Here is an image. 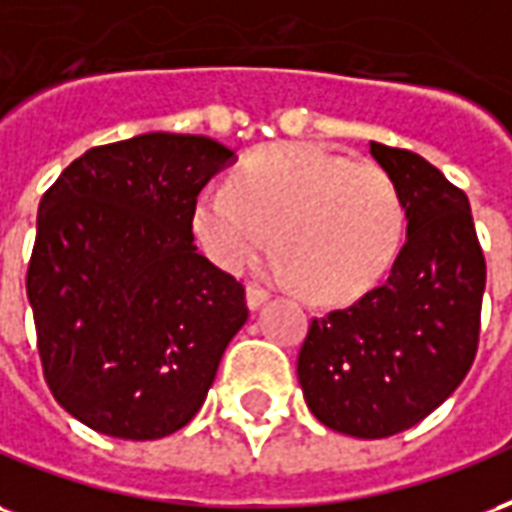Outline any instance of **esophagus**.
Returning a JSON list of instances; mask_svg holds the SVG:
<instances>
[{
  "label": "esophagus",
  "mask_w": 512,
  "mask_h": 512,
  "mask_svg": "<svg viewBox=\"0 0 512 512\" xmlns=\"http://www.w3.org/2000/svg\"><path fill=\"white\" fill-rule=\"evenodd\" d=\"M245 297H248V308L256 311L259 305H264V302L270 300V292H267L264 286H259V283H248V292H245Z\"/></svg>",
  "instance_id": "obj_1"
}]
</instances>
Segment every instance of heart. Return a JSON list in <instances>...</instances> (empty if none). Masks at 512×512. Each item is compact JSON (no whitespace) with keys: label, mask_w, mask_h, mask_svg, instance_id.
I'll return each mask as SVG.
<instances>
[{"label":"heart","mask_w":512,"mask_h":512,"mask_svg":"<svg viewBox=\"0 0 512 512\" xmlns=\"http://www.w3.org/2000/svg\"><path fill=\"white\" fill-rule=\"evenodd\" d=\"M406 212L393 177L371 160L316 144H281L248 160L234 188L210 185L193 229L212 259L245 270L272 245L278 270L322 300H352L390 270Z\"/></svg>","instance_id":"1"}]
</instances>
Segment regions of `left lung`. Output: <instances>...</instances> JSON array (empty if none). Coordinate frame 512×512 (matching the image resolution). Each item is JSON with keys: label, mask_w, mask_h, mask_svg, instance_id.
I'll use <instances>...</instances> for the list:
<instances>
[{"label": "left lung", "mask_w": 512, "mask_h": 512, "mask_svg": "<svg viewBox=\"0 0 512 512\" xmlns=\"http://www.w3.org/2000/svg\"><path fill=\"white\" fill-rule=\"evenodd\" d=\"M401 193L406 242L382 286L313 319L297 357L305 404L338 434H401L472 368L486 259L469 199L428 160L371 141Z\"/></svg>", "instance_id": "left-lung-1"}]
</instances>
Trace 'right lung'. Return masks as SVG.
I'll return each instance as SVG.
<instances>
[{"label": "right lung", "instance_id": "obj_1", "mask_svg": "<svg viewBox=\"0 0 512 512\" xmlns=\"http://www.w3.org/2000/svg\"><path fill=\"white\" fill-rule=\"evenodd\" d=\"M234 152L144 133L87 149L40 199L26 294L48 390L92 431L188 425L248 319L242 283L193 245L201 188Z\"/></svg>", "mask_w": 512, "mask_h": 512}]
</instances>
